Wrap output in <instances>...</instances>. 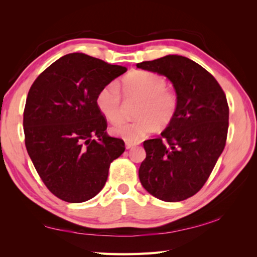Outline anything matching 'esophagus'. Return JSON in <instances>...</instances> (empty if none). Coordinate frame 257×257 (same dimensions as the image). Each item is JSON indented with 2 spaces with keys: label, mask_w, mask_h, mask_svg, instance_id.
I'll return each instance as SVG.
<instances>
[{
  "label": "esophagus",
  "mask_w": 257,
  "mask_h": 257,
  "mask_svg": "<svg viewBox=\"0 0 257 257\" xmlns=\"http://www.w3.org/2000/svg\"><path fill=\"white\" fill-rule=\"evenodd\" d=\"M136 146H138V145L134 144V143H125V148H127V149H133V148H135Z\"/></svg>",
  "instance_id": "esophagus-1"
}]
</instances>
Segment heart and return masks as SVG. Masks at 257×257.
Returning a JSON list of instances; mask_svg holds the SVG:
<instances>
[{
    "instance_id": "b5f03b06",
    "label": "heart",
    "mask_w": 257,
    "mask_h": 257,
    "mask_svg": "<svg viewBox=\"0 0 257 257\" xmlns=\"http://www.w3.org/2000/svg\"><path fill=\"white\" fill-rule=\"evenodd\" d=\"M128 100H137V120L112 128V133L128 143H137L161 125L170 123L176 116L178 99L167 89V80L151 72H135L121 83ZM97 106L109 121L119 124L124 120V100L118 84L110 83L99 90Z\"/></svg>"
}]
</instances>
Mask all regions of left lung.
Listing matches in <instances>:
<instances>
[{
	"instance_id": "obj_1",
	"label": "left lung",
	"mask_w": 257,
	"mask_h": 257,
	"mask_svg": "<svg viewBox=\"0 0 257 257\" xmlns=\"http://www.w3.org/2000/svg\"><path fill=\"white\" fill-rule=\"evenodd\" d=\"M137 67L166 76L178 99L176 116L161 137L144 143L140 182L157 199L183 201L203 187L225 147V94L206 69L187 57L167 55Z\"/></svg>"
}]
</instances>
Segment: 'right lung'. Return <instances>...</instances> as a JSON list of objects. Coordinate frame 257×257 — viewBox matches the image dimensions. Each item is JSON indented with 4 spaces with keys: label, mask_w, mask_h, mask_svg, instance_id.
<instances>
[{
    "label": "right lung",
    "mask_w": 257,
    "mask_h": 257,
    "mask_svg": "<svg viewBox=\"0 0 257 257\" xmlns=\"http://www.w3.org/2000/svg\"><path fill=\"white\" fill-rule=\"evenodd\" d=\"M127 72L83 53L67 54L33 83L26 98L25 146L42 181L63 201L90 200L105 185L110 163L124 151L109 137L98 92Z\"/></svg>",
    "instance_id": "right-lung-1"
}]
</instances>
